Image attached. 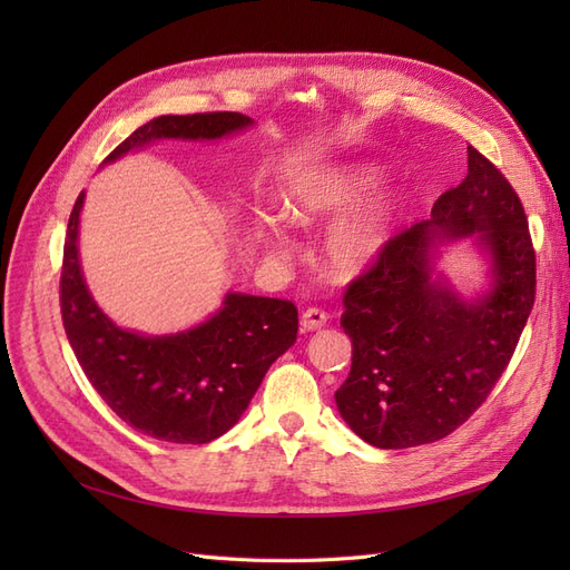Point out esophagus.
<instances>
[{
  "label": "esophagus",
  "mask_w": 570,
  "mask_h": 570,
  "mask_svg": "<svg viewBox=\"0 0 570 570\" xmlns=\"http://www.w3.org/2000/svg\"><path fill=\"white\" fill-rule=\"evenodd\" d=\"M325 323H327V314L323 312V308H318V306L306 308V312L302 314V331H304V333L321 331V327H323Z\"/></svg>",
  "instance_id": "1"
}]
</instances>
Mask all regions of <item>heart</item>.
<instances>
[{
    "label": "heart",
    "mask_w": 570,
    "mask_h": 570,
    "mask_svg": "<svg viewBox=\"0 0 570 570\" xmlns=\"http://www.w3.org/2000/svg\"><path fill=\"white\" fill-rule=\"evenodd\" d=\"M383 180L385 170L368 161L316 170L292 185L285 199V216L302 228L316 226L325 218L354 209L356 204L371 197ZM396 218H400V199L396 197L371 202L364 209L342 218L325 237V268L335 278H354V275L368 271L392 239ZM256 237L273 256H287V243L273 218H258Z\"/></svg>",
    "instance_id": "b5f03b06"
}]
</instances>
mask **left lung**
Wrapping results in <instances>:
<instances>
[{
  "label": "left lung",
  "instance_id": "left-lung-1",
  "mask_svg": "<svg viewBox=\"0 0 570 570\" xmlns=\"http://www.w3.org/2000/svg\"><path fill=\"white\" fill-rule=\"evenodd\" d=\"M442 236H473L493 285L463 301L434 273ZM352 371L335 392L340 416L381 450L438 442L471 419L513 356L534 304V249L523 204L475 147L469 176L433 204L430 220L394 235L344 292Z\"/></svg>",
  "mask_w": 570,
  "mask_h": 570
}]
</instances>
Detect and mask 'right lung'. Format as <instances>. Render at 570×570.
<instances>
[{
  "label": "right lung",
  "instance_id": "obj_1",
  "mask_svg": "<svg viewBox=\"0 0 570 570\" xmlns=\"http://www.w3.org/2000/svg\"><path fill=\"white\" fill-rule=\"evenodd\" d=\"M254 124L237 111L159 116L126 137L105 164L154 140H220ZM85 193L68 218L61 318L78 364L120 421L178 444H204L239 421L266 371L297 340V306L228 292L218 312L189 331L149 337L118 327L92 299L78 256Z\"/></svg>",
  "mask_w": 570,
  "mask_h": 570
}]
</instances>
